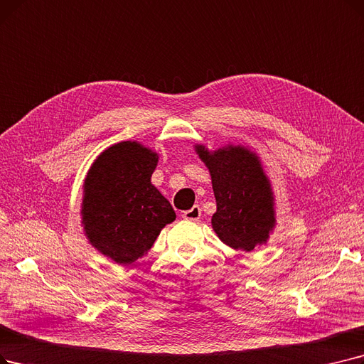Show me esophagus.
Returning <instances> with one entry per match:
<instances>
[{
	"label": "esophagus",
	"mask_w": 364,
	"mask_h": 364,
	"mask_svg": "<svg viewBox=\"0 0 364 364\" xmlns=\"http://www.w3.org/2000/svg\"><path fill=\"white\" fill-rule=\"evenodd\" d=\"M183 218L184 220H191V221H196L200 218V208L198 207V205H195V207H192L191 210H187L183 213Z\"/></svg>",
	"instance_id": "34e87169"
}]
</instances>
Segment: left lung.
Masks as SVG:
<instances>
[{
  "label": "left lung",
  "instance_id": "obj_1",
  "mask_svg": "<svg viewBox=\"0 0 364 364\" xmlns=\"http://www.w3.org/2000/svg\"><path fill=\"white\" fill-rule=\"evenodd\" d=\"M195 151L211 176L217 203L211 226L218 240L245 252L264 245L277 226V213L272 184L257 153L241 144L215 150L195 144Z\"/></svg>",
  "mask_w": 364,
  "mask_h": 364
}]
</instances>
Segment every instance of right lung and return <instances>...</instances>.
Returning <instances> with one entry per match:
<instances>
[{
  "instance_id": "obj_1",
  "label": "right lung",
  "mask_w": 364,
  "mask_h": 364,
  "mask_svg": "<svg viewBox=\"0 0 364 364\" xmlns=\"http://www.w3.org/2000/svg\"><path fill=\"white\" fill-rule=\"evenodd\" d=\"M159 154L138 141L101 151L83 183L82 226L89 244L117 264L146 256L161 230L176 220L168 199L151 184Z\"/></svg>"
}]
</instances>
